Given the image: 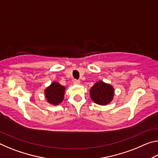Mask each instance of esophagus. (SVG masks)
Instances as JSON below:
<instances>
[{
    "mask_svg": "<svg viewBox=\"0 0 158 158\" xmlns=\"http://www.w3.org/2000/svg\"><path fill=\"white\" fill-rule=\"evenodd\" d=\"M74 84H77V85H79L80 84V81L79 80H74Z\"/></svg>",
    "mask_w": 158,
    "mask_h": 158,
    "instance_id": "esophagus-1",
    "label": "esophagus"
}]
</instances>
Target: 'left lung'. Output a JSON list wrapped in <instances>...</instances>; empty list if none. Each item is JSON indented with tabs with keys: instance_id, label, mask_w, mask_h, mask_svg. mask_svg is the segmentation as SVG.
I'll use <instances>...</instances> for the list:
<instances>
[{
	"instance_id": "8db88e82",
	"label": "left lung",
	"mask_w": 158,
	"mask_h": 158,
	"mask_svg": "<svg viewBox=\"0 0 158 158\" xmlns=\"http://www.w3.org/2000/svg\"><path fill=\"white\" fill-rule=\"evenodd\" d=\"M114 89L111 85L98 81L90 90V96L95 103L100 105H106L111 102L114 98Z\"/></svg>"
}]
</instances>
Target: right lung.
<instances>
[{
    "mask_svg": "<svg viewBox=\"0 0 158 158\" xmlns=\"http://www.w3.org/2000/svg\"><path fill=\"white\" fill-rule=\"evenodd\" d=\"M65 87L58 84V82H52L49 86L44 90L45 98L49 104L58 105L63 100Z\"/></svg>",
    "mask_w": 158,
    "mask_h": 158,
    "instance_id": "add662e5",
    "label": "right lung"
}]
</instances>
